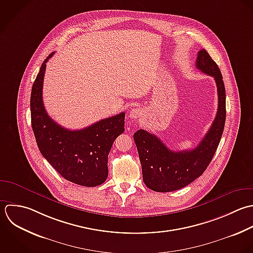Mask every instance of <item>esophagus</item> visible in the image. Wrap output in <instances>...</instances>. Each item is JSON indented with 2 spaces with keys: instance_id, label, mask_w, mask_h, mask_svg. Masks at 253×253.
Segmentation results:
<instances>
[{
  "instance_id": "esophagus-1",
  "label": "esophagus",
  "mask_w": 253,
  "mask_h": 253,
  "mask_svg": "<svg viewBox=\"0 0 253 253\" xmlns=\"http://www.w3.org/2000/svg\"><path fill=\"white\" fill-rule=\"evenodd\" d=\"M141 114H142L141 108H139V107H134V108H132V109L130 110V112H129V117H130L131 119H137L138 117H140Z\"/></svg>"
}]
</instances>
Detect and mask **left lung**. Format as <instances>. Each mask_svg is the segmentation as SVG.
Returning <instances> with one entry per match:
<instances>
[{
  "label": "left lung",
  "instance_id": "left-lung-1",
  "mask_svg": "<svg viewBox=\"0 0 253 253\" xmlns=\"http://www.w3.org/2000/svg\"><path fill=\"white\" fill-rule=\"evenodd\" d=\"M198 70L215 79L218 90V111L209 131L191 150L173 152L156 135L138 130L134 141L138 150L143 181L157 192H171L190 184L203 174L211 163L221 141L226 122V89L222 73L205 49L198 52Z\"/></svg>",
  "mask_w": 253,
  "mask_h": 253
}]
</instances>
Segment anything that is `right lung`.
I'll use <instances>...</instances> for the list:
<instances>
[{
	"mask_svg": "<svg viewBox=\"0 0 253 253\" xmlns=\"http://www.w3.org/2000/svg\"><path fill=\"white\" fill-rule=\"evenodd\" d=\"M42 63L30 95L31 126L42 156L65 179L86 187L102 184L108 176V154L124 132L125 113L102 119L81 130H69L46 112L42 99L47 61Z\"/></svg>",
	"mask_w": 253,
	"mask_h": 253,
	"instance_id": "right-lung-1",
	"label": "right lung"
}]
</instances>
